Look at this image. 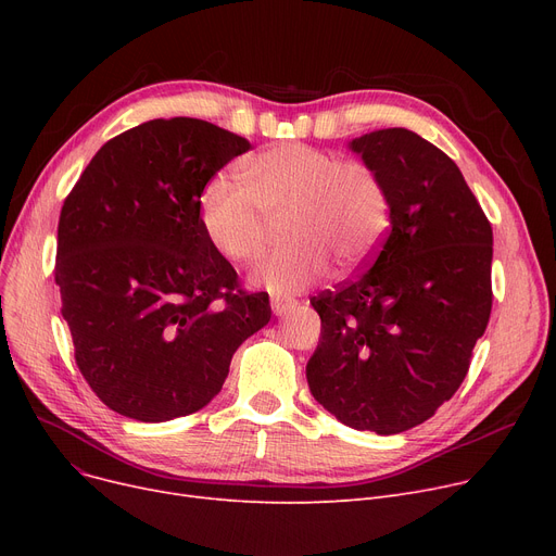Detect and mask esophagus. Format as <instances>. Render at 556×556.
Returning a JSON list of instances; mask_svg holds the SVG:
<instances>
[{"instance_id":"esophagus-1","label":"esophagus","mask_w":556,"mask_h":556,"mask_svg":"<svg viewBox=\"0 0 556 556\" xmlns=\"http://www.w3.org/2000/svg\"><path fill=\"white\" fill-rule=\"evenodd\" d=\"M298 308V302L295 300H283V298H275L273 300V313L275 315H288V313H293Z\"/></svg>"}]
</instances>
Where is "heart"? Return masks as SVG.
<instances>
[{"mask_svg":"<svg viewBox=\"0 0 556 556\" xmlns=\"http://www.w3.org/2000/svg\"><path fill=\"white\" fill-rule=\"evenodd\" d=\"M243 185L214 178L198 200L210 245L231 263L256 261L268 243V218L288 241L254 270L273 295H295L325 279L331 261L352 273L381 248L390 229V191L365 160L302 141L270 146L245 160Z\"/></svg>","mask_w":556,"mask_h":556,"instance_id":"b5f03b06","label":"heart"}]
</instances>
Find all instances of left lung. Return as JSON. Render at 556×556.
<instances>
[{"label": "left lung", "mask_w": 556, "mask_h": 556, "mask_svg": "<svg viewBox=\"0 0 556 556\" xmlns=\"http://www.w3.org/2000/svg\"><path fill=\"white\" fill-rule=\"evenodd\" d=\"M390 191V231L371 266L311 298L323 338L306 365L342 424L396 434L462 386L491 315L493 233L457 164L405 128L352 141Z\"/></svg>", "instance_id": "1"}]
</instances>
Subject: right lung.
Listing matches in <instances>:
<instances>
[{"label": "right lung", "instance_id": "add662e5", "mask_svg": "<svg viewBox=\"0 0 556 556\" xmlns=\"http://www.w3.org/2000/svg\"><path fill=\"white\" fill-rule=\"evenodd\" d=\"M248 151L210 122L153 119L103 143L65 198L53 277L76 365L110 410L149 424L200 410L270 323L268 293L241 288L198 216L204 185Z\"/></svg>", "mask_w": 556, "mask_h": 556}]
</instances>
